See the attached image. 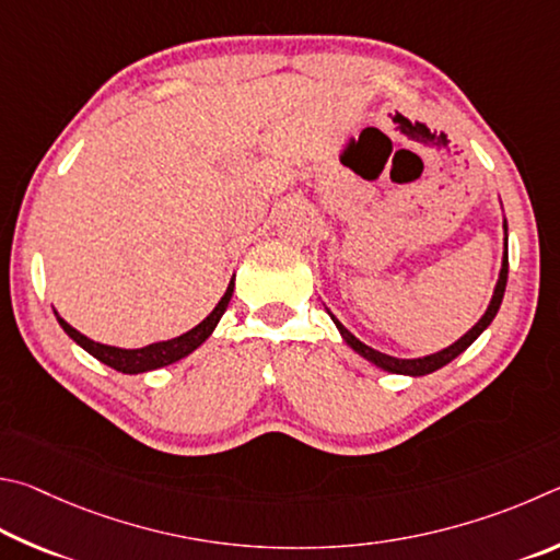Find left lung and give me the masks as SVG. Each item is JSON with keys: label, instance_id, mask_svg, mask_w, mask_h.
<instances>
[{"label": "left lung", "instance_id": "1", "mask_svg": "<svg viewBox=\"0 0 560 560\" xmlns=\"http://www.w3.org/2000/svg\"><path fill=\"white\" fill-rule=\"evenodd\" d=\"M506 275H509V231H506V219H504V253H502V268H499L497 285H494V292H492V300H489V305H487V310H485V315L477 319V325H475L472 329L465 331V335L459 337L457 341H453V345H450V347L435 351V354H425V357H416V359H398V357L384 354V351L371 349L369 345H364V341L351 335V331H349L345 325H341V322H339L335 315H331L329 310H327V312H329L331 322H335V325H337L341 339H345L347 345H349L351 349H354L361 359H366L369 364H374V366L381 369V371H388V374L413 376V378H416V376H428V374H433V371H438V369H443L445 364H450V361H453V359H457L469 345H472V341H475L479 335H482V331H485L489 325H492V319L497 317V312H499V305H502V300H504Z\"/></svg>", "mask_w": 560, "mask_h": 560}]
</instances>
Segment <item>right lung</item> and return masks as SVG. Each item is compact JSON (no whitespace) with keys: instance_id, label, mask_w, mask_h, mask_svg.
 I'll use <instances>...</instances> for the list:
<instances>
[{"instance_id":"right-lung-1","label":"right lung","mask_w":560,"mask_h":560,"mask_svg":"<svg viewBox=\"0 0 560 560\" xmlns=\"http://www.w3.org/2000/svg\"><path fill=\"white\" fill-rule=\"evenodd\" d=\"M233 285H235V275L231 278L229 288H225L223 298L219 300V305H215L211 310V315L206 317V319H201L194 329L184 331V335L174 337V339L154 341V345H147V347H140V349H120V347L101 345V341L88 339L85 335H81V331L73 329L61 315H58L56 310H54V315H56L58 325H61V329L66 331V335L71 337L78 347L85 349L88 354L95 357L97 361H103L105 366L120 371V374H144V371H154V369L170 366V364H174V361L189 357L194 349H199L203 341L213 335L215 325H219L225 307H229L231 295H233Z\"/></svg>"}]
</instances>
